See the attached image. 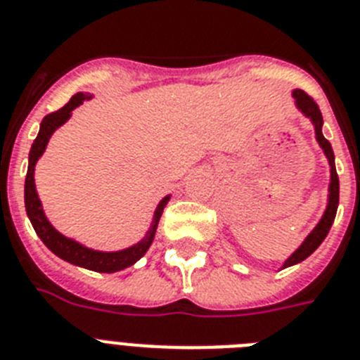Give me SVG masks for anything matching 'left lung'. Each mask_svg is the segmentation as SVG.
<instances>
[{
	"label": "left lung",
	"mask_w": 360,
	"mask_h": 360,
	"mask_svg": "<svg viewBox=\"0 0 360 360\" xmlns=\"http://www.w3.org/2000/svg\"><path fill=\"white\" fill-rule=\"evenodd\" d=\"M292 96H295V104H297L298 110L306 115L307 119L311 120V124H313V128H315L316 143H319V146L322 148V152H324L326 159H328L329 174L331 175H329V188H328L329 194H328V205H326L324 214H322V217H320V221L316 223L315 229L307 234L306 240L302 241V245L298 247V249L295 250V252L285 259V262H283L282 269L300 264V262H304L307 256H311L316 249H319V245L326 240L329 229H331V225H333L335 216H337V207H339V175H337V168H335L333 148H331L328 139L322 135V124H324V120H322V113H320L316 102L313 101L307 93L302 91V89H295V91H292Z\"/></svg>",
	"instance_id": "obj_1"
}]
</instances>
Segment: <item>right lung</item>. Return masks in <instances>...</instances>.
I'll list each match as a JSON object with an SVG mask.
<instances>
[{"label":"right lung","mask_w":360,"mask_h":360,"mask_svg":"<svg viewBox=\"0 0 360 360\" xmlns=\"http://www.w3.org/2000/svg\"><path fill=\"white\" fill-rule=\"evenodd\" d=\"M89 98H93V95H89V93H77V95L71 96V101L63 105L62 110L49 113L44 120H41L38 137L34 139V143H32L31 146V152H29V168H27L25 177V210L29 219H31L32 226H34L38 238H40L45 243V247H47L51 252H54V255L58 256V258L65 259V262H69V264L72 265H78V267L96 271V273H117V271H122V269L134 265L135 262H139V259L146 255V250L150 249L153 238H155L157 225H159V219H161L166 203L170 201V195L162 198L161 203L157 205L155 212H153V221L143 240L139 241V243H135V245L128 247V249L104 252V250L89 249V247L82 245V243H78V241L71 240V238L63 236L62 232L56 231V229L49 223L47 216H45L44 208H41V201L40 198H38V192H36L34 185V166L36 162H38V159L44 155L51 135H53L62 124L68 122L75 108H78L84 101H89Z\"/></svg>","instance_id":"right-lung-1"}]
</instances>
